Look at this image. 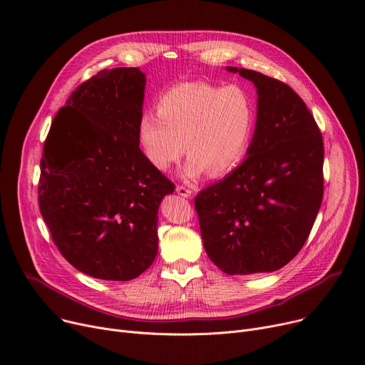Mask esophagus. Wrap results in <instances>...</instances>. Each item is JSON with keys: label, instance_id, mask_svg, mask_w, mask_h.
I'll list each match as a JSON object with an SVG mask.
<instances>
[{"label": "esophagus", "instance_id": "esophagus-1", "mask_svg": "<svg viewBox=\"0 0 365 365\" xmlns=\"http://www.w3.org/2000/svg\"><path fill=\"white\" fill-rule=\"evenodd\" d=\"M176 192L180 195V197H183V198H189L190 195H192V190H190L187 186H185V185H178L176 186Z\"/></svg>", "mask_w": 365, "mask_h": 365}]
</instances>
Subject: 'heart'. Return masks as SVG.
<instances>
[{
    "instance_id": "obj_1",
    "label": "heart",
    "mask_w": 365,
    "mask_h": 365,
    "mask_svg": "<svg viewBox=\"0 0 365 365\" xmlns=\"http://www.w3.org/2000/svg\"><path fill=\"white\" fill-rule=\"evenodd\" d=\"M157 111L139 120L143 155L153 168L167 171L186 150L183 171L189 179L234 170L250 148L257 123L253 96L238 84H175L160 96Z\"/></svg>"
}]
</instances>
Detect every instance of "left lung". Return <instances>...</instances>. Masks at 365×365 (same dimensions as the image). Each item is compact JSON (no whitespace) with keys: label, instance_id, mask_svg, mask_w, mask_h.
<instances>
[{"label":"left lung","instance_id":"1","mask_svg":"<svg viewBox=\"0 0 365 365\" xmlns=\"http://www.w3.org/2000/svg\"><path fill=\"white\" fill-rule=\"evenodd\" d=\"M257 88L247 158L195 197L205 252L227 275L274 272L308 240L324 192L322 134L300 96L256 71L227 66Z\"/></svg>","mask_w":365,"mask_h":365}]
</instances>
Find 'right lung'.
<instances>
[{
	"label": "right lung",
	"instance_id": "right-lung-1",
	"mask_svg": "<svg viewBox=\"0 0 365 365\" xmlns=\"http://www.w3.org/2000/svg\"><path fill=\"white\" fill-rule=\"evenodd\" d=\"M146 76L105 69L76 87L44 142L40 212L62 256L93 278H138L158 253V207L173 185L139 148Z\"/></svg>",
	"mask_w": 365,
	"mask_h": 365
}]
</instances>
